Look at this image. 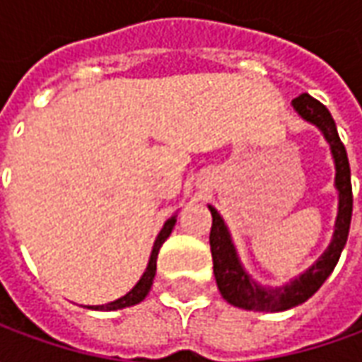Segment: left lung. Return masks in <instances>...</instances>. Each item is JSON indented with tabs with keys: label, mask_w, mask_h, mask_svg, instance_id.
I'll return each instance as SVG.
<instances>
[{
	"label": "left lung",
	"mask_w": 362,
	"mask_h": 362,
	"mask_svg": "<svg viewBox=\"0 0 362 362\" xmlns=\"http://www.w3.org/2000/svg\"><path fill=\"white\" fill-rule=\"evenodd\" d=\"M291 106L304 122L318 127L332 151V158L335 165V189H337V217H335L334 236L324 254L306 272L281 287H264L258 281L252 279L250 273L244 269L227 223L221 217V213L213 205H209L213 217L209 244H211L215 281H217V287H219L223 298L228 304L244 308V310L283 312L306 303L322 287V283L329 277V273L334 272L335 264L341 256L343 246L347 243V236H349L351 213H353L351 168L347 151L337 135L334 118L324 104L318 103L316 98H312L306 93L296 96Z\"/></svg>",
	"instance_id": "1"
}]
</instances>
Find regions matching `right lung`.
<instances>
[{"label":"right lung","mask_w":362,"mask_h":362,"mask_svg":"<svg viewBox=\"0 0 362 362\" xmlns=\"http://www.w3.org/2000/svg\"><path fill=\"white\" fill-rule=\"evenodd\" d=\"M176 217L178 215H173L170 219H166V223L160 228V233L155 238V244H153V250H151L149 256V264L145 267V272L139 277V281L135 283L134 288L126 293L124 296H119L116 300H112V303L106 304H96V306H85V308H89V310H100V312H112V310H122V308H127V306H135V304H139L145 298V296L149 295L151 285H153V279H155V273H157V256L158 250H160V246L165 243L166 238L170 236L173 233L174 225H176Z\"/></svg>","instance_id":"right-lung-1"}]
</instances>
